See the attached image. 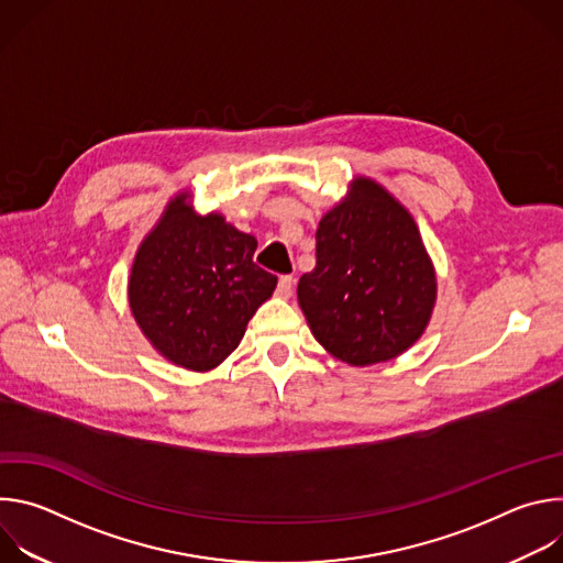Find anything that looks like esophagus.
Instances as JSON below:
<instances>
[{
  "instance_id": "34e87169",
  "label": "esophagus",
  "mask_w": 563,
  "mask_h": 563,
  "mask_svg": "<svg viewBox=\"0 0 563 563\" xmlns=\"http://www.w3.org/2000/svg\"><path fill=\"white\" fill-rule=\"evenodd\" d=\"M294 276H280V280H278V296H283V298H289L291 294H294Z\"/></svg>"
}]
</instances>
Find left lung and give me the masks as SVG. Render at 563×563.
<instances>
[{
	"label": "left lung",
	"mask_w": 563,
	"mask_h": 563,
	"mask_svg": "<svg viewBox=\"0 0 563 563\" xmlns=\"http://www.w3.org/2000/svg\"><path fill=\"white\" fill-rule=\"evenodd\" d=\"M437 276L410 211L369 178L316 229V267L298 280L313 339L350 365L391 361L426 332Z\"/></svg>",
	"instance_id": "obj_1"
}]
</instances>
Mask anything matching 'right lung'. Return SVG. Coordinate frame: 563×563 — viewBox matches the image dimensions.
I'll return each instance as SVG.
<instances>
[{"mask_svg":"<svg viewBox=\"0 0 563 563\" xmlns=\"http://www.w3.org/2000/svg\"><path fill=\"white\" fill-rule=\"evenodd\" d=\"M256 247L254 235L216 211L198 216L189 194H178L142 240L129 278V305L148 343L180 367H218L278 283L254 263Z\"/></svg>","mask_w":563,"mask_h":563,"instance_id":"1","label":"right lung"}]
</instances>
